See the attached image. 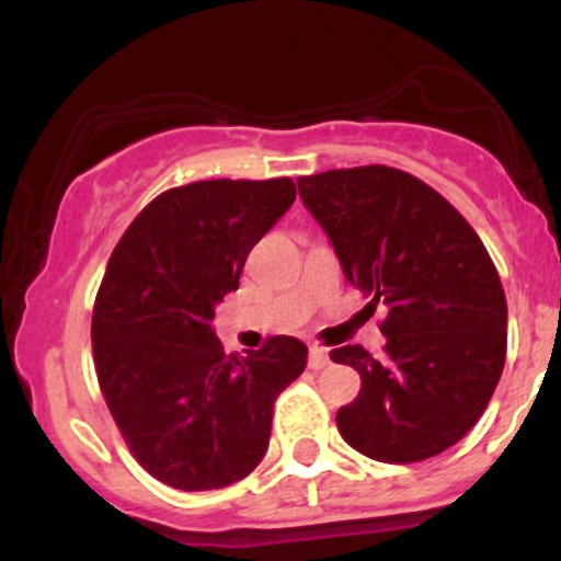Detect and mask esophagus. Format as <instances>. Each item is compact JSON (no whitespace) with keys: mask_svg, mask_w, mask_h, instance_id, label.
I'll use <instances>...</instances> for the list:
<instances>
[{"mask_svg":"<svg viewBox=\"0 0 561 561\" xmlns=\"http://www.w3.org/2000/svg\"><path fill=\"white\" fill-rule=\"evenodd\" d=\"M330 364V353H327V347L321 345H311L308 347V369H324V366Z\"/></svg>","mask_w":561,"mask_h":561,"instance_id":"34e87169","label":"esophagus"}]
</instances>
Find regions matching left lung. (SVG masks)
<instances>
[{
    "mask_svg": "<svg viewBox=\"0 0 561 561\" xmlns=\"http://www.w3.org/2000/svg\"><path fill=\"white\" fill-rule=\"evenodd\" d=\"M345 279L388 306L382 356L334 347L362 375L337 411L347 446L411 465L459 443L491 401L506 358V298L485 244L440 192L388 165L300 176Z\"/></svg>",
    "mask_w": 561,
    "mask_h": 561,
    "instance_id": "obj_1",
    "label": "left lung"
}]
</instances>
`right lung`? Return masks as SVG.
Instances as JSON below:
<instances>
[{"instance_id":"1","label":"right lung","mask_w":561,"mask_h":561,"mask_svg":"<svg viewBox=\"0 0 561 561\" xmlns=\"http://www.w3.org/2000/svg\"><path fill=\"white\" fill-rule=\"evenodd\" d=\"M295 203L293 179H210L165 190L115 244L92 313V353L128 450L179 491L248 478L268 448L274 401L308 347L276 334L227 356L216 306L253 244Z\"/></svg>"}]
</instances>
